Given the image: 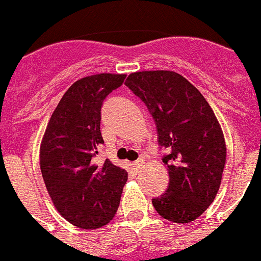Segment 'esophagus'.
I'll use <instances>...</instances> for the list:
<instances>
[{"instance_id": "1", "label": "esophagus", "mask_w": 261, "mask_h": 261, "mask_svg": "<svg viewBox=\"0 0 261 261\" xmlns=\"http://www.w3.org/2000/svg\"><path fill=\"white\" fill-rule=\"evenodd\" d=\"M143 165V160L142 159H138L137 161H135V163H133V166H135V169L136 170H138L141 168V166Z\"/></svg>"}]
</instances>
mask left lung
<instances>
[{
    "label": "left lung",
    "instance_id": "8db88e82",
    "mask_svg": "<svg viewBox=\"0 0 261 261\" xmlns=\"http://www.w3.org/2000/svg\"><path fill=\"white\" fill-rule=\"evenodd\" d=\"M125 86L142 100L165 148L169 186L152 198L156 212L175 223L197 219L214 201L227 150L217 116L198 89L175 71H137Z\"/></svg>",
    "mask_w": 261,
    "mask_h": 261
}]
</instances>
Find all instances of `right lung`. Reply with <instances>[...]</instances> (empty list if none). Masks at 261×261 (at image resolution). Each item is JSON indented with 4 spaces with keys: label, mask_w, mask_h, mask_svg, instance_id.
<instances>
[{
    "label": "right lung",
    "mask_w": 261,
    "mask_h": 261,
    "mask_svg": "<svg viewBox=\"0 0 261 261\" xmlns=\"http://www.w3.org/2000/svg\"><path fill=\"white\" fill-rule=\"evenodd\" d=\"M124 74H96L76 81L55 109L41 143L44 185L58 212L73 225L108 224L120 203L126 170L96 161L103 100L123 84Z\"/></svg>",
    "instance_id": "add662e5"
}]
</instances>
